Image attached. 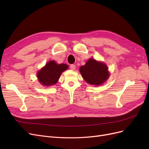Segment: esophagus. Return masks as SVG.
I'll use <instances>...</instances> for the list:
<instances>
[{"mask_svg":"<svg viewBox=\"0 0 149 149\" xmlns=\"http://www.w3.org/2000/svg\"><path fill=\"white\" fill-rule=\"evenodd\" d=\"M70 68L73 70H74L76 69V66L74 65H70Z\"/></svg>","mask_w":149,"mask_h":149,"instance_id":"34e87169","label":"esophagus"}]
</instances>
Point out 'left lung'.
Instances as JSON below:
<instances>
[{
	"mask_svg": "<svg viewBox=\"0 0 149 149\" xmlns=\"http://www.w3.org/2000/svg\"><path fill=\"white\" fill-rule=\"evenodd\" d=\"M83 79L88 84L100 86L104 83L109 76L107 65L102 62L90 58L79 68Z\"/></svg>",
	"mask_w": 149,
	"mask_h": 149,
	"instance_id": "left-lung-1",
	"label": "left lung"
}]
</instances>
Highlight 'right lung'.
Segmentation results:
<instances>
[{
  "instance_id": "obj_1",
  "label": "right lung",
  "mask_w": 149,
  "mask_h": 149,
  "mask_svg": "<svg viewBox=\"0 0 149 149\" xmlns=\"http://www.w3.org/2000/svg\"><path fill=\"white\" fill-rule=\"evenodd\" d=\"M68 68V66L66 64H57L55 61H49L37 73L38 81L46 86L55 84L61 73Z\"/></svg>"
}]
</instances>
